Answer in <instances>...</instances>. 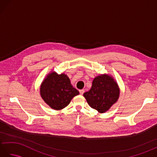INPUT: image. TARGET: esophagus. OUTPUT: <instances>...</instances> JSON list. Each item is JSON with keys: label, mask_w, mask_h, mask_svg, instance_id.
<instances>
[{"label": "esophagus", "mask_w": 157, "mask_h": 157, "mask_svg": "<svg viewBox=\"0 0 157 157\" xmlns=\"http://www.w3.org/2000/svg\"><path fill=\"white\" fill-rule=\"evenodd\" d=\"M79 93H80L81 95H82L84 93V90H79Z\"/></svg>", "instance_id": "1"}]
</instances>
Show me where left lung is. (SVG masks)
I'll list each match as a JSON object with an SVG mask.
<instances>
[{
	"label": "left lung",
	"mask_w": 157,
	"mask_h": 157,
	"mask_svg": "<svg viewBox=\"0 0 157 157\" xmlns=\"http://www.w3.org/2000/svg\"><path fill=\"white\" fill-rule=\"evenodd\" d=\"M120 89L111 75L101 74L93 79L92 86L84 94L88 105L98 112L104 113L118 101Z\"/></svg>",
	"instance_id": "obj_1"
}]
</instances>
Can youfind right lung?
<instances>
[{
    "label": "right lung",
    "instance_id": "right-lung-1",
    "mask_svg": "<svg viewBox=\"0 0 157 157\" xmlns=\"http://www.w3.org/2000/svg\"><path fill=\"white\" fill-rule=\"evenodd\" d=\"M42 98L50 107L60 111L67 106L79 91L73 87L69 77L51 71L46 76L40 88Z\"/></svg>",
    "mask_w": 157,
    "mask_h": 157
}]
</instances>
